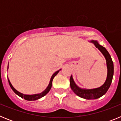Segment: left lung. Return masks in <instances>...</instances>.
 <instances>
[{
  "instance_id": "obj_1",
  "label": "left lung",
  "mask_w": 121,
  "mask_h": 121,
  "mask_svg": "<svg viewBox=\"0 0 121 121\" xmlns=\"http://www.w3.org/2000/svg\"><path fill=\"white\" fill-rule=\"evenodd\" d=\"M95 44L96 47L98 48L101 53L104 54L107 61V66L108 73L107 78L105 82L103 85L99 87V88H95V89L91 90H85L81 89L79 87H78L75 84L73 79L72 76H71L70 79V87L71 90L73 91V92L77 95L78 96L81 97L82 98H84L85 99H98L102 96L104 95L106 93V92L108 90L109 87L110 86L111 83L112 82L113 76V72H114V67H113V62L112 61V57L110 55L107 51V50L104 47L100 45L97 41L92 40L91 41Z\"/></svg>"
}]
</instances>
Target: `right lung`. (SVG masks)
<instances>
[{
  "label": "right lung",
  "instance_id": "1",
  "mask_svg": "<svg viewBox=\"0 0 121 121\" xmlns=\"http://www.w3.org/2000/svg\"><path fill=\"white\" fill-rule=\"evenodd\" d=\"M59 71V70H58V71H57L56 72L54 73L53 74V76H51V80H50V84H49V85H48V86L47 88H46L45 90L43 91V92L41 93L37 94V95H23V94L21 93L20 92L17 91L15 89L13 86V85H11V82H10V81H9V79H8V82H9V85H10L11 88V89L13 90L14 92L16 94V95H17L18 96H19L20 97H21L22 98H23L24 99H25V100H37V99H40V98H42V97H43L44 96H45V95L49 92V91L50 90V89H51V86H52V82H53V79H54V76H56V74L58 73Z\"/></svg>",
  "mask_w": 121,
  "mask_h": 121
}]
</instances>
